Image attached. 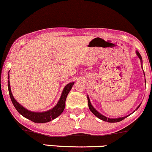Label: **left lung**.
<instances>
[{
  "label": "left lung",
  "instance_id": "1",
  "mask_svg": "<svg viewBox=\"0 0 152 152\" xmlns=\"http://www.w3.org/2000/svg\"><path fill=\"white\" fill-rule=\"evenodd\" d=\"M136 53H137V56H138V57L140 58V59L141 63H142V57L140 56V53L138 52H136ZM144 74H145V73H144ZM87 99H88V107H89V110H91V112L94 114V115L96 116V117H97L98 118H99L100 119L102 120V121L110 122V123H115V122L121 121H122V120H124V119H125L126 117H128V116H127V117H121V118H117V119H110V118L106 117H105V116H103L102 115H101V114H100L99 112H98L96 109H94V107L91 105V104L89 98L87 97ZM139 107H140V105L138 106V107H137V109H138Z\"/></svg>",
  "mask_w": 152,
  "mask_h": 152
}]
</instances>
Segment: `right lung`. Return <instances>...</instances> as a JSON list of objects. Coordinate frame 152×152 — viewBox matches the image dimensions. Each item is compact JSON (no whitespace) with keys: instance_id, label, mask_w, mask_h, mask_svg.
Returning <instances> with one entry per match:
<instances>
[{"instance_id":"add662e5","label":"right lung","mask_w":152,"mask_h":152,"mask_svg":"<svg viewBox=\"0 0 152 152\" xmlns=\"http://www.w3.org/2000/svg\"><path fill=\"white\" fill-rule=\"evenodd\" d=\"M9 78L10 75L8 74L7 84H8L9 94L10 96L13 105L15 106L16 110L19 112V113L21 114L23 117L31 120V121L35 122V123H46V122L52 121V119H56L57 117H58L64 110L65 106H66V100L67 96H68L70 91L71 90L72 86H73L74 84V82H70V83L67 84V85L65 86L58 102L54 108H52V110H48V111L44 112H33L25 109L23 106H21L20 104H19L18 102H17V100L14 98L11 92Z\"/></svg>"}]
</instances>
